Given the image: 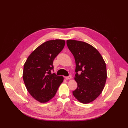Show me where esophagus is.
Masks as SVG:
<instances>
[{
  "mask_svg": "<svg viewBox=\"0 0 128 128\" xmlns=\"http://www.w3.org/2000/svg\"><path fill=\"white\" fill-rule=\"evenodd\" d=\"M65 78L67 80H70V79H71L72 78V76L71 75H69V76H66L65 77Z\"/></svg>",
  "mask_w": 128,
  "mask_h": 128,
  "instance_id": "34e87169",
  "label": "esophagus"
}]
</instances>
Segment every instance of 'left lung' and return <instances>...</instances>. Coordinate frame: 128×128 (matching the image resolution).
<instances>
[{"label": "left lung", "instance_id": "left-lung-1", "mask_svg": "<svg viewBox=\"0 0 128 128\" xmlns=\"http://www.w3.org/2000/svg\"><path fill=\"white\" fill-rule=\"evenodd\" d=\"M67 45L76 63L77 88L72 94L80 102H91L102 94L105 86L106 64L98 50L86 42L67 40Z\"/></svg>", "mask_w": 128, "mask_h": 128}]
</instances>
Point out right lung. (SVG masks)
Listing matches in <instances>:
<instances>
[{"label": "right lung", "instance_id": "obj_1", "mask_svg": "<svg viewBox=\"0 0 128 128\" xmlns=\"http://www.w3.org/2000/svg\"><path fill=\"white\" fill-rule=\"evenodd\" d=\"M65 41L48 40L30 54L24 64L23 79L27 90L40 102H46L56 94L64 77L53 70V61L63 50Z\"/></svg>", "mask_w": 128, "mask_h": 128}]
</instances>
